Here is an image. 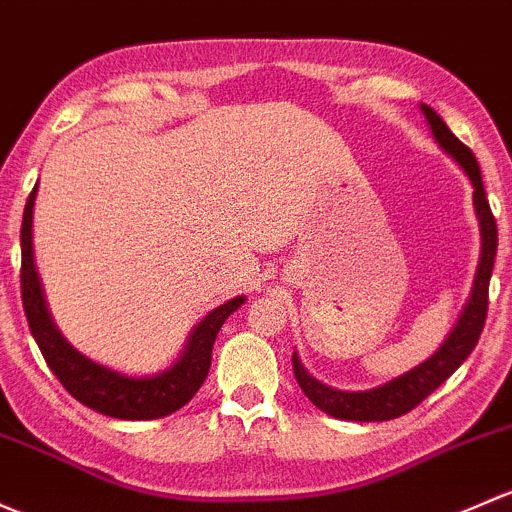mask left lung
<instances>
[{
    "mask_svg": "<svg viewBox=\"0 0 512 512\" xmlns=\"http://www.w3.org/2000/svg\"><path fill=\"white\" fill-rule=\"evenodd\" d=\"M421 113H424L426 123H429L431 135L439 142L441 150L456 160L463 175L473 184V209H476L478 229H481V258H478L476 278H473L471 295H468L466 305H463L461 315H458L456 325L446 340L441 342L439 350L424 362L412 367L409 372L399 374V377L389 379V382L379 384L372 389H360V392H350V389H335L330 384H323L315 379L313 374L303 367L298 352H293V372L298 379L300 389L305 397L323 409L325 414L335 416V419L345 421H387L397 419V416L412 412L416 404L424 402L439 384H444L458 367L463 365L468 355L476 347L478 337L483 333L488 313V286H491V273L495 263V251H498V226L488 207L486 189H483L481 167H478L473 152L463 145L456 135L451 133L449 125L436 115L434 108L421 103Z\"/></svg>",
    "mask_w": 512,
    "mask_h": 512,
    "instance_id": "8db88e82",
    "label": "left lung"
}]
</instances>
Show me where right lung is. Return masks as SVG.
I'll return each mask as SVG.
<instances>
[{"instance_id": "add662e5", "label": "right lung", "mask_w": 512, "mask_h": 512, "mask_svg": "<svg viewBox=\"0 0 512 512\" xmlns=\"http://www.w3.org/2000/svg\"><path fill=\"white\" fill-rule=\"evenodd\" d=\"M36 189L39 184L26 199L24 221H21V300H24L29 330L46 365L59 377L66 392L93 412L125 421L162 419V416L175 414L199 392L207 379L209 367H212L214 340H217L224 320L246 303V295H236L204 315L192 328L177 360L162 372L135 377V374L100 365L78 352L61 335L51 318L49 305H46L44 286H41L34 263V234H31Z\"/></svg>"}]
</instances>
